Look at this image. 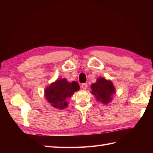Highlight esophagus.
<instances>
[{
  "label": "esophagus",
  "instance_id": "34e87169",
  "mask_svg": "<svg viewBox=\"0 0 153 153\" xmlns=\"http://www.w3.org/2000/svg\"><path fill=\"white\" fill-rule=\"evenodd\" d=\"M82 88H83V89H87V83H82Z\"/></svg>",
  "mask_w": 153,
  "mask_h": 153
}]
</instances>
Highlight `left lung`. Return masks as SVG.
Returning a JSON list of instances; mask_svg holds the SVG:
<instances>
[{"mask_svg": "<svg viewBox=\"0 0 153 153\" xmlns=\"http://www.w3.org/2000/svg\"><path fill=\"white\" fill-rule=\"evenodd\" d=\"M91 87L93 95L96 97L97 100L105 104L111 101L112 94L115 93V88L111 81L103 77L97 79V82L93 83Z\"/></svg>", "mask_w": 153, "mask_h": 153, "instance_id": "obj_1", "label": "left lung"}]
</instances>
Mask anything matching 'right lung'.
I'll return each instance as SVG.
<instances>
[{
	"mask_svg": "<svg viewBox=\"0 0 153 153\" xmlns=\"http://www.w3.org/2000/svg\"><path fill=\"white\" fill-rule=\"evenodd\" d=\"M79 89L76 82L69 83L66 79H59L45 90V97L54 108L63 109L68 106L66 100Z\"/></svg>",
	"mask_w": 153,
	"mask_h": 153,
	"instance_id": "add662e5",
	"label": "right lung"
}]
</instances>
